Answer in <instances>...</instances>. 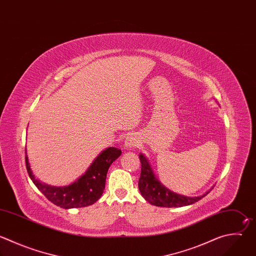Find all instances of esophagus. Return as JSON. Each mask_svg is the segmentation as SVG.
<instances>
[{
  "instance_id": "34e87169",
  "label": "esophagus",
  "mask_w": 256,
  "mask_h": 256,
  "mask_svg": "<svg viewBox=\"0 0 256 256\" xmlns=\"http://www.w3.org/2000/svg\"><path fill=\"white\" fill-rule=\"evenodd\" d=\"M138 146V136L132 134V136H128L126 138V142H124V148H126L132 150V148H136Z\"/></svg>"
}]
</instances>
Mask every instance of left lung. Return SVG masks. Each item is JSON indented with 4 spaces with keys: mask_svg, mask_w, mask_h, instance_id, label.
I'll use <instances>...</instances> for the list:
<instances>
[{
    "mask_svg": "<svg viewBox=\"0 0 256 256\" xmlns=\"http://www.w3.org/2000/svg\"><path fill=\"white\" fill-rule=\"evenodd\" d=\"M140 160L142 164V171L138 179V189L142 196L152 205L168 208L183 207L198 202L211 191L198 197H187L174 193L166 189L156 179L148 160L142 154H140Z\"/></svg>",
    "mask_w": 256,
    "mask_h": 256,
    "instance_id": "1",
    "label": "left lung"
}]
</instances>
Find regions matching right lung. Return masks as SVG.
Listing matches in <instances>:
<instances>
[{
    "label": "right lung",
    "instance_id": "1",
    "mask_svg": "<svg viewBox=\"0 0 256 256\" xmlns=\"http://www.w3.org/2000/svg\"><path fill=\"white\" fill-rule=\"evenodd\" d=\"M120 154L122 150L118 148L110 146L106 148L96 158L84 175L74 183L64 187H55L41 183L32 173L27 154L25 158L29 177L38 190L56 206L70 209L92 205L102 197L106 188L108 168Z\"/></svg>",
    "mask_w": 256,
    "mask_h": 256
}]
</instances>
